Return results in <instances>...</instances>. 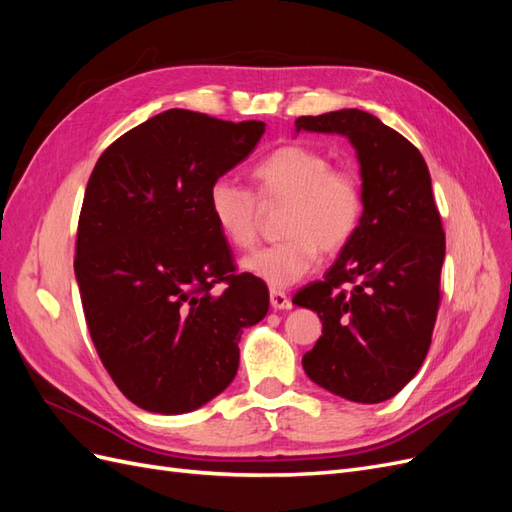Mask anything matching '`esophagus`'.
Instances as JSON below:
<instances>
[{"instance_id":"esophagus-1","label":"esophagus","mask_w":512,"mask_h":512,"mask_svg":"<svg viewBox=\"0 0 512 512\" xmlns=\"http://www.w3.org/2000/svg\"><path fill=\"white\" fill-rule=\"evenodd\" d=\"M271 307L273 309H290L292 307V301L288 294L284 290H277V288H271Z\"/></svg>"}]
</instances>
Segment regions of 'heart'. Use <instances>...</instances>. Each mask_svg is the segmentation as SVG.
<instances>
[{
    "instance_id": "b5f03b06",
    "label": "heart",
    "mask_w": 512,
    "mask_h": 512,
    "mask_svg": "<svg viewBox=\"0 0 512 512\" xmlns=\"http://www.w3.org/2000/svg\"><path fill=\"white\" fill-rule=\"evenodd\" d=\"M258 196L220 177L209 188L211 218L237 250H252L260 232V203L286 205L284 239L243 260L245 271L271 288L299 282L316 267L320 250L335 254L350 243L363 218V185L348 166H331L309 145L277 147L252 168Z\"/></svg>"
}]
</instances>
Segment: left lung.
Listing matches in <instances>:
<instances>
[{"mask_svg":"<svg viewBox=\"0 0 512 512\" xmlns=\"http://www.w3.org/2000/svg\"><path fill=\"white\" fill-rule=\"evenodd\" d=\"M294 128L350 138L365 203L359 230L324 280L292 299L322 320L303 369L339 397L380 404L421 369L440 309L446 239L429 170L408 138L359 108L299 117Z\"/></svg>","mask_w":512,"mask_h":512,"instance_id":"obj_1","label":"left lung"}]
</instances>
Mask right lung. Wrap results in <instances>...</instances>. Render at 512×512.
Wrapping results in <instances>:
<instances>
[{"mask_svg":"<svg viewBox=\"0 0 512 512\" xmlns=\"http://www.w3.org/2000/svg\"><path fill=\"white\" fill-rule=\"evenodd\" d=\"M262 134V121L170 108L108 145L87 181L74 256L87 329L117 389L147 412L220 395L243 329L269 312L267 284L237 271L207 203Z\"/></svg>","mask_w":512,"mask_h":512,"instance_id":"obj_1","label":"right lung"}]
</instances>
